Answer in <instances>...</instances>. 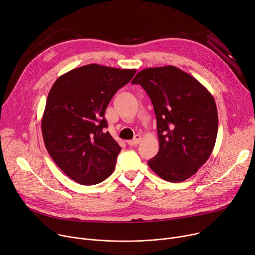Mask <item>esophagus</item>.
Returning a JSON list of instances; mask_svg holds the SVG:
<instances>
[{"label":"esophagus","mask_w":255,"mask_h":255,"mask_svg":"<svg viewBox=\"0 0 255 255\" xmlns=\"http://www.w3.org/2000/svg\"><path fill=\"white\" fill-rule=\"evenodd\" d=\"M140 141H141V136L140 135H135V137L133 138V139L132 140H128L127 143L129 145H137Z\"/></svg>","instance_id":"34e87169"}]
</instances>
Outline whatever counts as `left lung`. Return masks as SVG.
Wrapping results in <instances>:
<instances>
[{
	"instance_id": "obj_1",
	"label": "left lung",
	"mask_w": 255,
	"mask_h": 255,
	"mask_svg": "<svg viewBox=\"0 0 255 255\" xmlns=\"http://www.w3.org/2000/svg\"><path fill=\"white\" fill-rule=\"evenodd\" d=\"M131 83L143 87L156 116L159 149L149 168L169 182L190 178L216 144L219 119L212 94L174 66L143 69Z\"/></svg>"
}]
</instances>
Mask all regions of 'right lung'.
<instances>
[{
    "instance_id": "right-lung-1",
    "label": "right lung",
    "mask_w": 255,
    "mask_h": 255,
    "mask_svg": "<svg viewBox=\"0 0 255 255\" xmlns=\"http://www.w3.org/2000/svg\"><path fill=\"white\" fill-rule=\"evenodd\" d=\"M135 73V69L89 64L53 84L41 119L43 142L56 165L75 182L95 185L113 173L121 147L106 131L104 116Z\"/></svg>"
}]
</instances>
